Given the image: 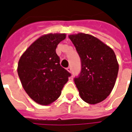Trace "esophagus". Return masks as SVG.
Wrapping results in <instances>:
<instances>
[{"label":"esophagus","instance_id":"obj_1","mask_svg":"<svg viewBox=\"0 0 132 132\" xmlns=\"http://www.w3.org/2000/svg\"><path fill=\"white\" fill-rule=\"evenodd\" d=\"M67 69V71H69V73H71V68H70V67H67V69Z\"/></svg>","mask_w":132,"mask_h":132}]
</instances>
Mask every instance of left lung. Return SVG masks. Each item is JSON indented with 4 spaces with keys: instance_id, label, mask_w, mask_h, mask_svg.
<instances>
[{
    "instance_id": "8db88e82",
    "label": "left lung",
    "mask_w": 132,
    "mask_h": 132,
    "mask_svg": "<svg viewBox=\"0 0 132 132\" xmlns=\"http://www.w3.org/2000/svg\"><path fill=\"white\" fill-rule=\"evenodd\" d=\"M81 61L80 75L74 78L80 98L94 105L111 94L119 65L112 48L94 36L84 33L69 35Z\"/></svg>"
}]
</instances>
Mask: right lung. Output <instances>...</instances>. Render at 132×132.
I'll use <instances>...</instances> for the list:
<instances>
[{
	"mask_svg": "<svg viewBox=\"0 0 132 132\" xmlns=\"http://www.w3.org/2000/svg\"><path fill=\"white\" fill-rule=\"evenodd\" d=\"M65 34H47L36 40L20 56L18 76L22 87L34 101L49 105L59 98L71 74L61 67L56 49Z\"/></svg>",
	"mask_w": 132,
	"mask_h": 132,
	"instance_id": "add662e5",
	"label": "right lung"
}]
</instances>
